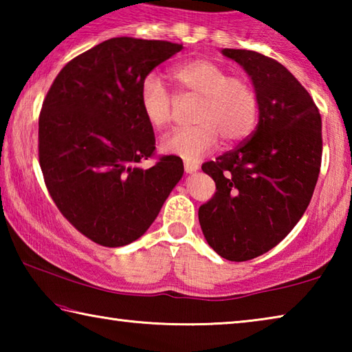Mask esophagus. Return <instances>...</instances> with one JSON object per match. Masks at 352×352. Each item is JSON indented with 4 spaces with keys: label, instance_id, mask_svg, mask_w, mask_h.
<instances>
[{
    "label": "esophagus",
    "instance_id": "esophagus-1",
    "mask_svg": "<svg viewBox=\"0 0 352 352\" xmlns=\"http://www.w3.org/2000/svg\"><path fill=\"white\" fill-rule=\"evenodd\" d=\"M199 170V164L197 163H192V162H184V172L186 174H192V172Z\"/></svg>",
    "mask_w": 352,
    "mask_h": 352
}]
</instances>
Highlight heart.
Here are the masks:
<instances>
[{
	"instance_id": "heart-1",
	"label": "heart",
	"mask_w": 352,
	"mask_h": 352,
	"mask_svg": "<svg viewBox=\"0 0 352 352\" xmlns=\"http://www.w3.org/2000/svg\"><path fill=\"white\" fill-rule=\"evenodd\" d=\"M172 79L180 96L200 98L194 122L197 126L178 129L162 141L164 152L195 162L212 151L222 136L237 142L253 132L259 115V98L247 79L231 76L219 63L195 58L172 69ZM142 115L155 129H164L174 121V98L158 74H148L141 83Z\"/></svg>"
}]
</instances>
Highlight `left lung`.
Returning <instances> with one entry per match:
<instances>
[{
	"instance_id": "obj_1",
	"label": "left lung",
	"mask_w": 352,
	"mask_h": 352,
	"mask_svg": "<svg viewBox=\"0 0 352 352\" xmlns=\"http://www.w3.org/2000/svg\"><path fill=\"white\" fill-rule=\"evenodd\" d=\"M222 52L252 77L259 122L233 151L201 164L216 192L199 208V222L214 252L242 262L278 245L311 204L323 152L321 116L306 88L275 58Z\"/></svg>"
}]
</instances>
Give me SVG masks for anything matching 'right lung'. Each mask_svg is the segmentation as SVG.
Masks as SVG:
<instances>
[{"label": "right lung", "instance_id": "1", "mask_svg": "<svg viewBox=\"0 0 352 352\" xmlns=\"http://www.w3.org/2000/svg\"><path fill=\"white\" fill-rule=\"evenodd\" d=\"M182 50L162 40H105L65 65L41 105L38 162L47 192L99 245L122 247L144 234L183 175L177 155L140 166L155 157L141 83Z\"/></svg>", "mask_w": 352, "mask_h": 352}]
</instances>
